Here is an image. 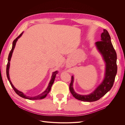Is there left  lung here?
I'll use <instances>...</instances> for the list:
<instances>
[{
  "mask_svg": "<svg viewBox=\"0 0 125 125\" xmlns=\"http://www.w3.org/2000/svg\"><path fill=\"white\" fill-rule=\"evenodd\" d=\"M101 37L100 41L96 42L95 45L105 62L104 78L101 84L91 93L87 95H81L77 93L73 89L74 77L73 75L69 89L72 95L77 100L89 102L99 100L112 89L114 84L117 71V54L111 42V36L106 30H103Z\"/></svg>",
  "mask_w": 125,
  "mask_h": 125,
  "instance_id": "8db88e82",
  "label": "left lung"
}]
</instances>
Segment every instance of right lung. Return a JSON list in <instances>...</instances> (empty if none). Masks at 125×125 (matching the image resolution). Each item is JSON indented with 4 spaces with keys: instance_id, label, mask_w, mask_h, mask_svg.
I'll return each mask as SVG.
<instances>
[{
    "instance_id": "1",
    "label": "right lung",
    "mask_w": 125,
    "mask_h": 125,
    "mask_svg": "<svg viewBox=\"0 0 125 125\" xmlns=\"http://www.w3.org/2000/svg\"><path fill=\"white\" fill-rule=\"evenodd\" d=\"M23 32H22V33L21 34H20L19 36H18V37H17V38L13 41V43H12V49H11V51H10V53H9V56H8V63H7V68H6L7 77V78H8V80H9V82H10V83L11 86L12 87L13 89L14 90V91L16 92V93L18 94V95H19L20 96L24 98V99H28V100H36L43 99H44V98L47 96V95L48 94V93L50 92V91H51V87H52V84H53V83H54V80H55V78H56V75L57 74V71H54V72H53V73H52V77H51V81H50V83H49L48 85V86H47V88H46V89L45 90L43 93H42L41 94H39V95L35 96H26V95H25V94H24L23 92H21V91H19L18 90H17V89L13 86V85L12 84V82H11V80H10V79L9 72L10 62V60H11V57H12V53H13V52L14 49V48H15V46H16L17 42L18 40L19 39L20 37L22 36V35L23 34Z\"/></svg>"
}]
</instances>
